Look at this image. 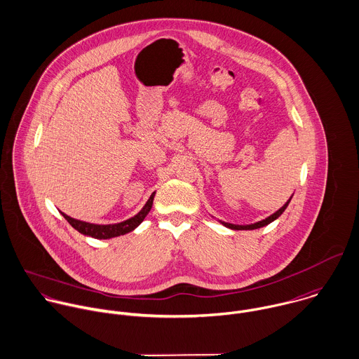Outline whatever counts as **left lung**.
I'll list each match as a JSON object with an SVG mask.
<instances>
[{"label":"left lung","mask_w":359,"mask_h":359,"mask_svg":"<svg viewBox=\"0 0 359 359\" xmlns=\"http://www.w3.org/2000/svg\"><path fill=\"white\" fill-rule=\"evenodd\" d=\"M292 196H294V194H292ZM291 196V198H292ZM291 198L284 203V206H281L277 212H274L273 215H270L269 217H266V219H263V220H260V222H256V223H253V224H231V223H226V222H222V220H217L220 224H223L224 227H227V229H231V230H237V231H241V230H256V229H262V227H264V226H267V224H270L271 222H274L276 219H278L283 213H284V210L287 209V206H288V203L291 202ZM213 217V216H212ZM215 219V217H213Z\"/></svg>","instance_id":"obj_1"}]
</instances>
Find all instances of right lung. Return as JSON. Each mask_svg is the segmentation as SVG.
Wrapping results in <instances>:
<instances>
[{"instance_id":"right-lung-1","label":"right lung","mask_w":359,"mask_h":359,"mask_svg":"<svg viewBox=\"0 0 359 359\" xmlns=\"http://www.w3.org/2000/svg\"><path fill=\"white\" fill-rule=\"evenodd\" d=\"M154 194L156 192H153L150 195L149 201L146 202V205L142 208V210L137 215H135L133 217H130V219H128L125 222L117 223V224H93V223H88V222H82V220L69 217L68 215H65L62 212H61V215L64 216V219L76 231H79L83 236H88V237L96 239L114 238V237H120V236H123V234H128V233L133 231L144 220V217L149 215V212L151 209Z\"/></svg>"}]
</instances>
